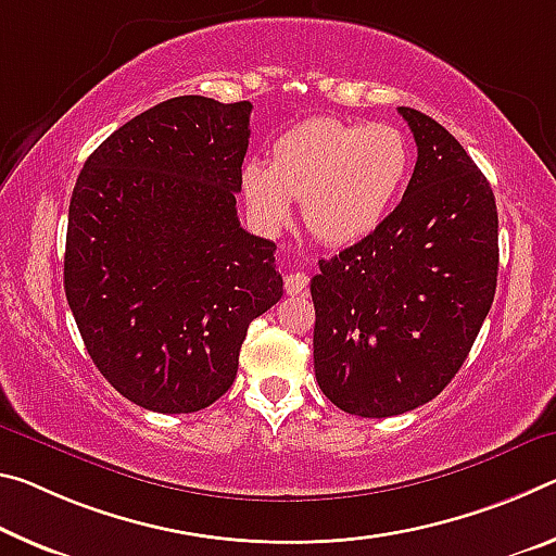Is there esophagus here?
Returning <instances> with one entry per match:
<instances>
[{"label": "esophagus", "instance_id": "1", "mask_svg": "<svg viewBox=\"0 0 556 556\" xmlns=\"http://www.w3.org/2000/svg\"><path fill=\"white\" fill-rule=\"evenodd\" d=\"M285 289L287 294L299 296V294H306L309 292V277L304 275V271H289L285 277Z\"/></svg>", "mask_w": 556, "mask_h": 556}]
</instances>
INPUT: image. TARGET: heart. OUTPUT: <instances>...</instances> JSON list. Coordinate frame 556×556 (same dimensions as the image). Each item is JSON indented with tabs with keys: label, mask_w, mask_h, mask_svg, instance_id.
I'll return each mask as SVG.
<instances>
[{
	"label": "heart",
	"mask_w": 556,
	"mask_h": 556,
	"mask_svg": "<svg viewBox=\"0 0 556 556\" xmlns=\"http://www.w3.org/2000/svg\"><path fill=\"white\" fill-rule=\"evenodd\" d=\"M410 173V146L389 123H346L319 116L289 128L271 146L269 165L247 163L242 190L252 215L267 230L292 217L302 200L304 223L331 247L371 237Z\"/></svg>",
	"instance_id": "heart-1"
}]
</instances>
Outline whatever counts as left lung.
I'll list each match as a JSON object with an SVG mask.
<instances>
[{"label":"left lung","mask_w":556,"mask_h":556,"mask_svg":"<svg viewBox=\"0 0 556 556\" xmlns=\"http://www.w3.org/2000/svg\"><path fill=\"white\" fill-rule=\"evenodd\" d=\"M418 161L378 230L319 260L314 371L337 408L389 418L433 401L468 358L497 287V205L465 148L399 109Z\"/></svg>","instance_id":"8db88e82"}]
</instances>
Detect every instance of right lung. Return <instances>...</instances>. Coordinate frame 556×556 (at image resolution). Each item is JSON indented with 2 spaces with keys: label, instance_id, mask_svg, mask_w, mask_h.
Segmentation results:
<instances>
[{
  "label": "right lung",
  "instance_id": "1",
  "mask_svg": "<svg viewBox=\"0 0 556 556\" xmlns=\"http://www.w3.org/2000/svg\"><path fill=\"white\" fill-rule=\"evenodd\" d=\"M252 103L178 96L88 155L68 205L64 289L123 399L195 413L230 389L250 324L281 299L277 244L240 227Z\"/></svg>",
  "mask_w": 556,
  "mask_h": 556
}]
</instances>
